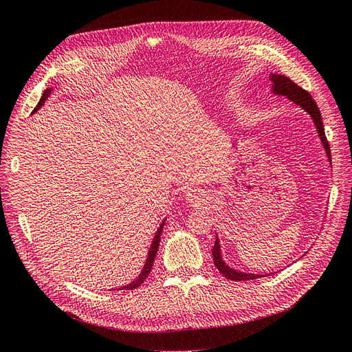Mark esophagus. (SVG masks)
Listing matches in <instances>:
<instances>
[{"label":"esophagus","mask_w":352,"mask_h":352,"mask_svg":"<svg viewBox=\"0 0 352 352\" xmlns=\"http://www.w3.org/2000/svg\"><path fill=\"white\" fill-rule=\"evenodd\" d=\"M185 197H186V201H188V202H190V204H199V202L202 201L201 194L198 192V190H195V189H190V190H188Z\"/></svg>","instance_id":"1"}]
</instances>
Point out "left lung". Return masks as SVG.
Wrapping results in <instances>:
<instances>
[{"mask_svg":"<svg viewBox=\"0 0 352 352\" xmlns=\"http://www.w3.org/2000/svg\"><path fill=\"white\" fill-rule=\"evenodd\" d=\"M270 80H272V92L274 95H283L287 100H291L292 102H295L296 105H300V107L310 114V117L313 119V123L316 126V132L320 138L322 145L326 151L327 160L329 163L332 162L330 160V146L329 142L326 140V135H324V127H323V120H322V114L320 110H318L316 101L311 98V95L308 94L307 91H304L302 88L298 87L296 83H294L289 78L283 76V74H274L270 73ZM212 254V260H214V265L219 269V272L221 274L226 276V279L230 280H252V279H258V278H264L265 274H254V273H245V272H239L229 267V265L225 263L221 257V248H220V241L219 236H216V242H214V247L211 250Z\"/></svg>","mask_w":352,"mask_h":352,"instance_id":"1","label":"left lung"}]
</instances>
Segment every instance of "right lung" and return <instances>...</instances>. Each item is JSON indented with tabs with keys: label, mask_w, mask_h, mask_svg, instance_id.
Instances as JSON below:
<instances>
[{
	"label": "right lung",
	"mask_w": 352,
	"mask_h": 352,
	"mask_svg": "<svg viewBox=\"0 0 352 352\" xmlns=\"http://www.w3.org/2000/svg\"><path fill=\"white\" fill-rule=\"evenodd\" d=\"M51 92H52V88H48V89H45V91H44V94H42V97H41V100H39L38 105H36L35 110L32 111V113H36V111L42 107V105H44V102L47 101V98L50 97ZM164 223H166V219L162 221V225H160V228H158V229H157V232H155L154 239H153V243H151V248H150V251H148V257H146V260H145V264H144V269H142V272L140 273V276H138V278H136L135 280H132L131 283H127L126 286H122L120 289H129V291H132V289H135V287L141 286V285L144 283V280L148 278V274H150V272H151V269H153L154 258H155L157 251H158L160 236H162V232H163V228H164Z\"/></svg>",
	"instance_id": "right-lung-1"
}]
</instances>
